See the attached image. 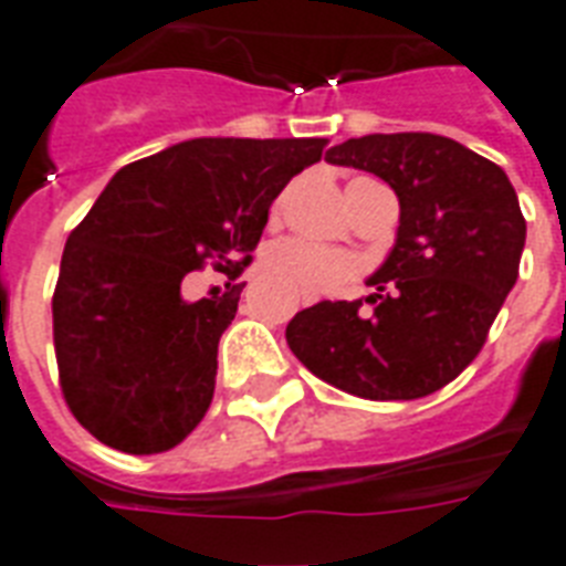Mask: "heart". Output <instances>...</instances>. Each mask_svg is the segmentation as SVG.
Instances as JSON below:
<instances>
[{
  "instance_id": "heart-1",
  "label": "heart",
  "mask_w": 566,
  "mask_h": 566,
  "mask_svg": "<svg viewBox=\"0 0 566 566\" xmlns=\"http://www.w3.org/2000/svg\"><path fill=\"white\" fill-rule=\"evenodd\" d=\"M264 273L287 287L300 300H319L328 293L344 291L361 273L358 258L344 249H328L308 240H282L266 249Z\"/></svg>"
}]
</instances>
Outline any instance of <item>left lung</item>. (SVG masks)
I'll return each mask as SVG.
<instances>
[{"mask_svg":"<svg viewBox=\"0 0 566 566\" xmlns=\"http://www.w3.org/2000/svg\"><path fill=\"white\" fill-rule=\"evenodd\" d=\"M328 164L373 172L399 199V229L367 302L323 300L287 323V346L346 394L390 402L449 385L488 340L517 282L526 220L502 167L429 132L353 137Z\"/></svg>","mask_w":566,"mask_h":566,"instance_id":"obj_1","label":"left lung"}]
</instances>
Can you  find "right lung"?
<instances>
[{"label": "right lung", "instance_id": "add662e5", "mask_svg": "<svg viewBox=\"0 0 566 566\" xmlns=\"http://www.w3.org/2000/svg\"><path fill=\"white\" fill-rule=\"evenodd\" d=\"M323 137H193L128 164L61 255L52 332L61 390L93 438L128 455L167 452L213 399L217 346L240 293L185 300L205 261L240 275L284 185Z\"/></svg>", "mask_w": 566, "mask_h": 566}]
</instances>
